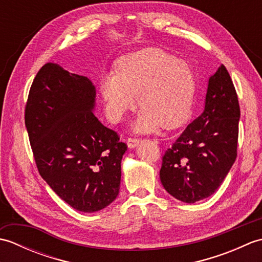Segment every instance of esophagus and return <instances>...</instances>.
Instances as JSON below:
<instances>
[{
    "label": "esophagus",
    "instance_id": "1",
    "mask_svg": "<svg viewBox=\"0 0 262 262\" xmlns=\"http://www.w3.org/2000/svg\"><path fill=\"white\" fill-rule=\"evenodd\" d=\"M140 138H128L127 145L129 148H135L138 144H140Z\"/></svg>",
    "mask_w": 262,
    "mask_h": 262
}]
</instances>
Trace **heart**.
Listing matches in <instances>:
<instances>
[{"label":"heart","mask_w":262,"mask_h":262,"mask_svg":"<svg viewBox=\"0 0 262 262\" xmlns=\"http://www.w3.org/2000/svg\"><path fill=\"white\" fill-rule=\"evenodd\" d=\"M100 92L105 114L120 121L138 104L142 109L132 128L151 133L163 126L180 127L191 115L196 75L186 60L159 48H145L128 54L116 64V72L100 77Z\"/></svg>","instance_id":"heart-1"}]
</instances>
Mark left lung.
<instances>
[{"label": "left lung", "mask_w": 262, "mask_h": 262, "mask_svg": "<svg viewBox=\"0 0 262 262\" xmlns=\"http://www.w3.org/2000/svg\"><path fill=\"white\" fill-rule=\"evenodd\" d=\"M240 107L224 65L209 76L204 111L162 159L160 179L176 199L193 204L211 196L236 159Z\"/></svg>", "instance_id": "left-lung-1"}]
</instances>
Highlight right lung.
I'll list each match as a JSON object with an SVG mask.
<instances>
[{
	"mask_svg": "<svg viewBox=\"0 0 262 262\" xmlns=\"http://www.w3.org/2000/svg\"><path fill=\"white\" fill-rule=\"evenodd\" d=\"M96 96L86 76L47 63L32 82L25 114L39 173L83 213L101 210L118 196L127 151L117 133L93 114Z\"/></svg>",
	"mask_w": 262,
	"mask_h": 262,
	"instance_id": "obj_1",
	"label": "right lung"
}]
</instances>
